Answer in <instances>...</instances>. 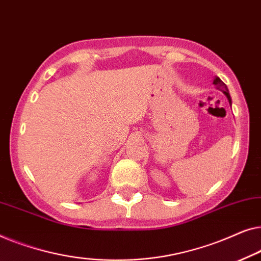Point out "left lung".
Returning a JSON list of instances; mask_svg holds the SVG:
<instances>
[{
  "label": "left lung",
  "mask_w": 261,
  "mask_h": 261,
  "mask_svg": "<svg viewBox=\"0 0 261 261\" xmlns=\"http://www.w3.org/2000/svg\"><path fill=\"white\" fill-rule=\"evenodd\" d=\"M213 84L216 86V89H218L219 91H221V92H223V94L226 95L227 99H228L229 104H232V99H230V95H229V92H228V89H227L226 84L222 82L221 79L219 78V76H214V80H213Z\"/></svg>",
  "instance_id": "obj_1"
}]
</instances>
